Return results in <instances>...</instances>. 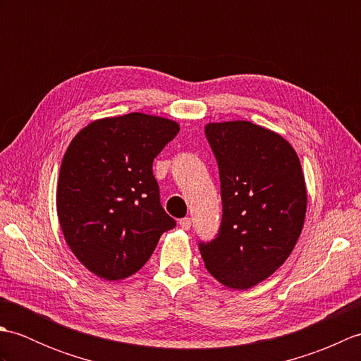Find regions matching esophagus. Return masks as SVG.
I'll return each instance as SVG.
<instances>
[{"instance_id": "esophagus-1", "label": "esophagus", "mask_w": 361, "mask_h": 361, "mask_svg": "<svg viewBox=\"0 0 361 361\" xmlns=\"http://www.w3.org/2000/svg\"><path fill=\"white\" fill-rule=\"evenodd\" d=\"M178 225H180L181 229H185V231H188V229H190V225H192V220H190L189 217H185V219H181L178 221Z\"/></svg>"}]
</instances>
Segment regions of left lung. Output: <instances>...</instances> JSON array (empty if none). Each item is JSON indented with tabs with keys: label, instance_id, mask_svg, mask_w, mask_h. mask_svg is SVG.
<instances>
[{
	"label": "left lung",
	"instance_id": "8db88e82",
	"mask_svg": "<svg viewBox=\"0 0 361 361\" xmlns=\"http://www.w3.org/2000/svg\"><path fill=\"white\" fill-rule=\"evenodd\" d=\"M224 216L219 234L200 242L208 271L224 286L247 290L286 262L301 235L307 190L295 149L248 121L211 122Z\"/></svg>",
	"mask_w": 361,
	"mask_h": 361
}]
</instances>
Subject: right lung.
<instances>
[{
    "instance_id": "add662e5",
    "label": "right lung",
    "mask_w": 361,
    "mask_h": 361,
    "mask_svg": "<svg viewBox=\"0 0 361 361\" xmlns=\"http://www.w3.org/2000/svg\"><path fill=\"white\" fill-rule=\"evenodd\" d=\"M180 126L144 113L93 121L60 166L57 214L68 247L106 281L135 274L175 226L159 203L152 164Z\"/></svg>"
}]
</instances>
